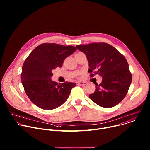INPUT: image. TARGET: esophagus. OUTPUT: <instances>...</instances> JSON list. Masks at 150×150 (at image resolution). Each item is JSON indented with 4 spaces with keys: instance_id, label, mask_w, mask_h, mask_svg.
<instances>
[{
    "instance_id": "1",
    "label": "esophagus",
    "mask_w": 150,
    "mask_h": 150,
    "mask_svg": "<svg viewBox=\"0 0 150 150\" xmlns=\"http://www.w3.org/2000/svg\"><path fill=\"white\" fill-rule=\"evenodd\" d=\"M77 83H78V85H83H83H87V82H78Z\"/></svg>"
}]
</instances>
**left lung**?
Segmentation results:
<instances>
[{
	"label": "left lung",
	"mask_w": 150,
	"mask_h": 150,
	"mask_svg": "<svg viewBox=\"0 0 150 150\" xmlns=\"http://www.w3.org/2000/svg\"><path fill=\"white\" fill-rule=\"evenodd\" d=\"M77 49L87 56L91 73L102 77V82L96 85L90 98L97 105L110 108L125 97L132 82V75L125 57L112 46L105 42H94L76 45ZM94 74H91V76Z\"/></svg>",
	"instance_id": "8db88e82"
}]
</instances>
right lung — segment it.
Returning <instances> with one entry per match:
<instances>
[{"mask_svg": "<svg viewBox=\"0 0 150 150\" xmlns=\"http://www.w3.org/2000/svg\"><path fill=\"white\" fill-rule=\"evenodd\" d=\"M76 50L72 46L44 43L35 47L25 59L21 80L33 103L45 110L59 108L69 97L74 82L53 81L52 70L60 68L67 57Z\"/></svg>", "mask_w": 150, "mask_h": 150, "instance_id": "add662e5", "label": "right lung"}]
</instances>
